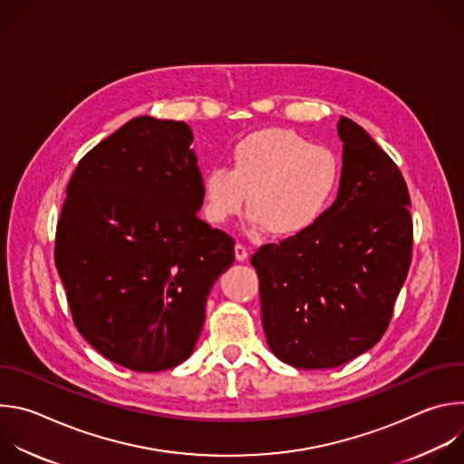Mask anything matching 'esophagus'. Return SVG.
Wrapping results in <instances>:
<instances>
[{
	"label": "esophagus",
	"mask_w": 464,
	"mask_h": 464,
	"mask_svg": "<svg viewBox=\"0 0 464 464\" xmlns=\"http://www.w3.org/2000/svg\"><path fill=\"white\" fill-rule=\"evenodd\" d=\"M235 256H237V260H240V262L247 258V249H246L244 244H237V246H235Z\"/></svg>",
	"instance_id": "1"
}]
</instances>
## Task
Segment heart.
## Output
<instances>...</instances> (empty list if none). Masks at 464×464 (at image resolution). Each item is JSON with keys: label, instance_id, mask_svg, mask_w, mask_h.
I'll use <instances>...</instances> for the list:
<instances>
[{"label": "heart", "instance_id": "heart-1", "mask_svg": "<svg viewBox=\"0 0 464 464\" xmlns=\"http://www.w3.org/2000/svg\"><path fill=\"white\" fill-rule=\"evenodd\" d=\"M342 176L334 149L294 130H260L233 145L229 169L217 165L204 174V213L209 222L226 224L242 211L247 194L255 224L272 237H294L330 209Z\"/></svg>", "mask_w": 464, "mask_h": 464}]
</instances>
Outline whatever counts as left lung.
Listing matches in <instances>:
<instances>
[{"instance_id": "obj_1", "label": "left lung", "mask_w": 464, "mask_h": 464, "mask_svg": "<svg viewBox=\"0 0 464 464\" xmlns=\"http://www.w3.org/2000/svg\"><path fill=\"white\" fill-rule=\"evenodd\" d=\"M338 131L336 202L306 231L251 256L268 345L297 369L338 367L376 345L411 264L413 220L401 169L354 121L342 117Z\"/></svg>"}]
</instances>
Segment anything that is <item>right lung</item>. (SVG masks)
I'll return each instance as SVG.
<instances>
[{
    "label": "right lung",
    "instance_id": "add662e5",
    "mask_svg": "<svg viewBox=\"0 0 464 464\" xmlns=\"http://www.w3.org/2000/svg\"><path fill=\"white\" fill-rule=\"evenodd\" d=\"M183 121L136 117L73 170L54 264L73 323L104 358L140 372L185 362L235 238L198 217L202 174Z\"/></svg>",
    "mask_w": 464,
    "mask_h": 464
}]
</instances>
